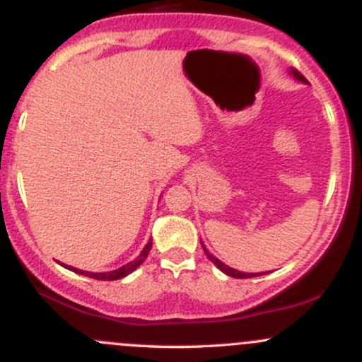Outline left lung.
Here are the masks:
<instances>
[{"instance_id": "left-lung-1", "label": "left lung", "mask_w": 362, "mask_h": 362, "mask_svg": "<svg viewBox=\"0 0 362 362\" xmlns=\"http://www.w3.org/2000/svg\"><path fill=\"white\" fill-rule=\"evenodd\" d=\"M291 74H293L294 78H296V80H300V81H303V83H308V80H306L305 76H303V74L298 71V69H291ZM202 248H204V252H206V255H207V259H209L211 262H213V264L216 265V267L219 269V271H223L224 274H226V276H230V277H235V279H248V277H257V276H264L265 272H259V274H248V272H240V271H236V269H231V267H228V265H224L221 260L219 259H216L214 255H211L209 252L206 250V247L204 245H202Z\"/></svg>"}]
</instances>
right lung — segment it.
<instances>
[{
  "label": "right lung",
  "mask_w": 362,
  "mask_h": 362,
  "mask_svg": "<svg viewBox=\"0 0 362 362\" xmlns=\"http://www.w3.org/2000/svg\"><path fill=\"white\" fill-rule=\"evenodd\" d=\"M151 247H153V243H151V240H149L146 247L143 248V252L139 253L138 259L132 260V262H129V264L122 265V267H120V269H115V271H110V272H86V271H81V269L69 267V265H64V264H62V265H64L66 269H69V271H73V272H76V274H81V276L91 277V279H98V281H115V279H122V277H126L127 274H131L132 271H136V269H138L139 265L143 264L144 260H146V257H148L149 250H151Z\"/></svg>",
  "instance_id": "right-lung-1"
}]
</instances>
